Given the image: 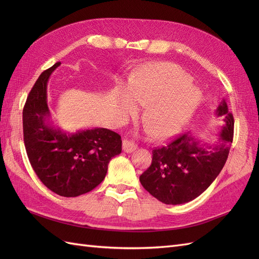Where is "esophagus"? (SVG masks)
I'll list each match as a JSON object with an SVG mask.
<instances>
[{
  "label": "esophagus",
  "instance_id": "34e87169",
  "mask_svg": "<svg viewBox=\"0 0 259 259\" xmlns=\"http://www.w3.org/2000/svg\"><path fill=\"white\" fill-rule=\"evenodd\" d=\"M122 147H123L124 152H126V153H131L133 151H135L137 149V145L133 142V140H130V139H124Z\"/></svg>",
  "mask_w": 259,
  "mask_h": 259
}]
</instances>
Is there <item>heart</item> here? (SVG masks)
<instances>
[{
  "label": "heart",
  "mask_w": 259,
  "mask_h": 259,
  "mask_svg": "<svg viewBox=\"0 0 259 259\" xmlns=\"http://www.w3.org/2000/svg\"><path fill=\"white\" fill-rule=\"evenodd\" d=\"M145 108L143 120L149 134L155 138L175 135L189 121L200 103V93L191 76L174 64L146 68L123 88L119 105L127 113L136 111L134 100Z\"/></svg>",
  "instance_id": "heart-1"
}]
</instances>
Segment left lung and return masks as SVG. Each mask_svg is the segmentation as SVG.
<instances>
[{
  "label": "left lung",
  "mask_w": 259,
  "mask_h": 259,
  "mask_svg": "<svg viewBox=\"0 0 259 259\" xmlns=\"http://www.w3.org/2000/svg\"><path fill=\"white\" fill-rule=\"evenodd\" d=\"M216 113L226 123L216 145L203 147L191 135L175 137L152 150V162L139 180L145 189L165 204H184L204 192L221 173L233 139V115L223 100Z\"/></svg>",
  "instance_id": "1"
}]
</instances>
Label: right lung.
<instances>
[{"label":"right lung","mask_w":259,"mask_h":259,"mask_svg":"<svg viewBox=\"0 0 259 259\" xmlns=\"http://www.w3.org/2000/svg\"><path fill=\"white\" fill-rule=\"evenodd\" d=\"M59 65L56 62L42 72L29 93L22 111L23 142L41 182L58 195L71 198L92 191L103 182L109 162L122 151V140L107 128L67 134L49 123L46 88Z\"/></svg>","instance_id":"1"}]
</instances>
